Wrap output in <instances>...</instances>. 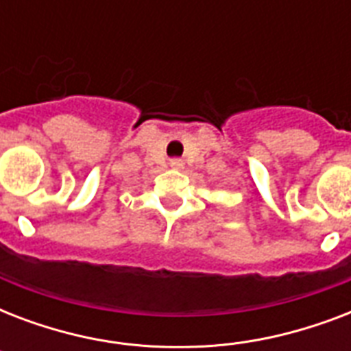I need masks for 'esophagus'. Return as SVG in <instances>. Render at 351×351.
Here are the masks:
<instances>
[{"label":"esophagus","instance_id":"obj_1","mask_svg":"<svg viewBox=\"0 0 351 351\" xmlns=\"http://www.w3.org/2000/svg\"><path fill=\"white\" fill-rule=\"evenodd\" d=\"M169 165L173 167V169H182V167H184V162H182L180 158H173L169 162Z\"/></svg>","mask_w":351,"mask_h":351}]
</instances>
